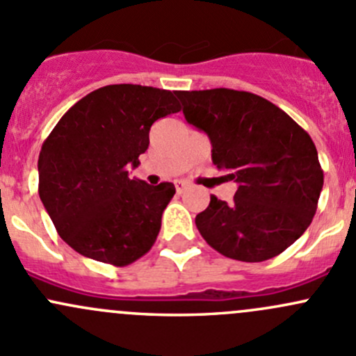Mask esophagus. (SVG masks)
Returning a JSON list of instances; mask_svg holds the SVG:
<instances>
[{
	"instance_id": "34e87169",
	"label": "esophagus",
	"mask_w": 356,
	"mask_h": 356,
	"mask_svg": "<svg viewBox=\"0 0 356 356\" xmlns=\"http://www.w3.org/2000/svg\"><path fill=\"white\" fill-rule=\"evenodd\" d=\"M186 188H188V184H186L184 181L175 182V191H177V195H182V193L186 191Z\"/></svg>"
}]
</instances>
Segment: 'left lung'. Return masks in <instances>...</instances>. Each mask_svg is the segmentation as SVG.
<instances>
[{
  "instance_id": "8db88e82",
  "label": "left lung",
  "mask_w": 356,
  "mask_h": 356,
  "mask_svg": "<svg viewBox=\"0 0 356 356\" xmlns=\"http://www.w3.org/2000/svg\"><path fill=\"white\" fill-rule=\"evenodd\" d=\"M175 95L186 120L210 138L217 168L238 182L234 200L210 196L196 215L200 234L232 260L277 257L312 224L324 186L308 132L253 92L218 88Z\"/></svg>"
}]
</instances>
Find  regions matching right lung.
I'll use <instances>...</instances> for the list:
<instances>
[{
  "label": "right lung",
  "instance_id": "right-lung-1",
  "mask_svg": "<svg viewBox=\"0 0 356 356\" xmlns=\"http://www.w3.org/2000/svg\"><path fill=\"white\" fill-rule=\"evenodd\" d=\"M174 95L149 86H105L79 99L42 143L39 198L77 253L125 267L155 245L175 188L129 177V167H138L148 149L153 122L181 110Z\"/></svg>",
  "mask_w": 356,
  "mask_h": 356
}]
</instances>
